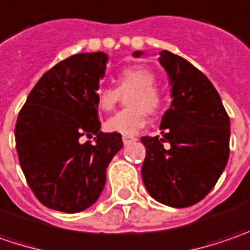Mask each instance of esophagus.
Instances as JSON below:
<instances>
[{
  "label": "esophagus",
  "instance_id": "esophagus-1",
  "mask_svg": "<svg viewBox=\"0 0 250 250\" xmlns=\"http://www.w3.org/2000/svg\"><path fill=\"white\" fill-rule=\"evenodd\" d=\"M133 141H136V138H134V137L123 136V143H125V146H128V144H130V143H133Z\"/></svg>",
  "mask_w": 250,
  "mask_h": 250
}]
</instances>
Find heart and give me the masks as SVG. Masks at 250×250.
<instances>
[{
  "label": "heart",
  "instance_id": "b5f03b06",
  "mask_svg": "<svg viewBox=\"0 0 250 250\" xmlns=\"http://www.w3.org/2000/svg\"><path fill=\"white\" fill-rule=\"evenodd\" d=\"M117 88L101 86L96 91V106L101 112H110L120 99V93H128L127 104L131 107L120 110L104 122V128L110 133L133 136L146 125V110L155 113L161 106V95L158 92L157 77L143 65H133L122 70L117 77Z\"/></svg>",
  "mask_w": 250,
  "mask_h": 250
}]
</instances>
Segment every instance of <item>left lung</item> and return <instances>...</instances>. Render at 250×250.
<instances>
[{
	"label": "left lung",
	"instance_id": "obj_1",
	"mask_svg": "<svg viewBox=\"0 0 250 250\" xmlns=\"http://www.w3.org/2000/svg\"><path fill=\"white\" fill-rule=\"evenodd\" d=\"M159 62L168 74L172 102L161 120L162 137L141 138L146 149L141 176L152 199L183 208L203 200L227 167L229 117L210 80L193 64L168 50L159 53Z\"/></svg>",
	"mask_w": 250,
	"mask_h": 250
}]
</instances>
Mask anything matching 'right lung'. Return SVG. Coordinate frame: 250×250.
<instances>
[{"label": "right lung", "mask_w": 250, "mask_h": 250, "mask_svg": "<svg viewBox=\"0 0 250 250\" xmlns=\"http://www.w3.org/2000/svg\"><path fill=\"white\" fill-rule=\"evenodd\" d=\"M107 54H74L56 64L30 91L15 127L27 185L51 210L80 212L99 199L106 169L123 148L122 134L102 133L96 91ZM94 137V143L83 142Z\"/></svg>", "instance_id": "obj_1"}]
</instances>
